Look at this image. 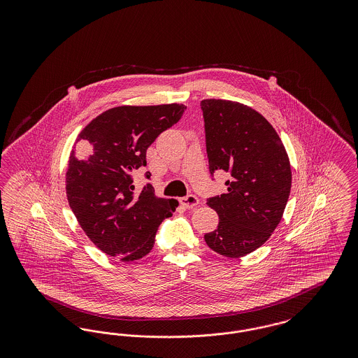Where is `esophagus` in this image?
Masks as SVG:
<instances>
[{
    "label": "esophagus",
    "instance_id": "esophagus-1",
    "mask_svg": "<svg viewBox=\"0 0 358 358\" xmlns=\"http://www.w3.org/2000/svg\"><path fill=\"white\" fill-rule=\"evenodd\" d=\"M180 204L182 205L184 208L190 209V208H194V206L199 205V199L196 196H193V194H187V197L180 199Z\"/></svg>",
    "mask_w": 358,
    "mask_h": 358
}]
</instances>
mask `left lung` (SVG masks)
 Returning <instances> with one entry per match:
<instances>
[{
	"instance_id": "obj_1",
	"label": "left lung",
	"mask_w": 358,
	"mask_h": 358,
	"mask_svg": "<svg viewBox=\"0 0 358 358\" xmlns=\"http://www.w3.org/2000/svg\"><path fill=\"white\" fill-rule=\"evenodd\" d=\"M209 171L231 174L228 192L206 204L219 225L205 235L210 250L227 257L254 252L282 220L291 190L287 152L271 123L243 103L201 101Z\"/></svg>"
}]
</instances>
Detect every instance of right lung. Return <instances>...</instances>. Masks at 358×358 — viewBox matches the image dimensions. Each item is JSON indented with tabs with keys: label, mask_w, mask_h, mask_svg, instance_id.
I'll list each match as a JSON object with an SVG mask.
<instances>
[{
	"label": "right lung",
	"mask_w": 358,
	"mask_h": 358,
	"mask_svg": "<svg viewBox=\"0 0 358 358\" xmlns=\"http://www.w3.org/2000/svg\"><path fill=\"white\" fill-rule=\"evenodd\" d=\"M185 108L177 103L114 107L78 136L66 173L67 199L85 235L106 255L122 262L148 255L159 224L176 210L178 203L157 197L150 184L134 192L131 174L146 166L148 148Z\"/></svg>",
	"instance_id": "right-lung-1"
}]
</instances>
